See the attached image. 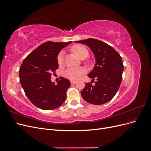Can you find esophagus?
<instances>
[{"label":"esophagus","mask_w":151,"mask_h":151,"mask_svg":"<svg viewBox=\"0 0 151 151\" xmlns=\"http://www.w3.org/2000/svg\"><path fill=\"white\" fill-rule=\"evenodd\" d=\"M70 83H71V84H75L76 83V82L74 81H70Z\"/></svg>","instance_id":"esophagus-1"}]
</instances>
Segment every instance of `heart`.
<instances>
[{"mask_svg": "<svg viewBox=\"0 0 151 151\" xmlns=\"http://www.w3.org/2000/svg\"><path fill=\"white\" fill-rule=\"evenodd\" d=\"M71 50L76 55L77 57H79L81 59H83L87 57L89 55L88 49L81 45H74V46L72 47ZM63 57H64V52L61 51L58 53L57 57V62L59 65H61L62 63ZM86 72V69L83 67L76 68H68V69H67L64 72L63 74L68 79L72 81H77L81 77L85 74Z\"/></svg>", "mask_w": 151, "mask_h": 151, "instance_id": "heart-1", "label": "heart"}]
</instances>
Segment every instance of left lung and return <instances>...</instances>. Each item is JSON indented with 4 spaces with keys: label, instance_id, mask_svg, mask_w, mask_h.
Segmentation results:
<instances>
[{
    "label": "left lung",
    "instance_id": "1",
    "mask_svg": "<svg viewBox=\"0 0 151 151\" xmlns=\"http://www.w3.org/2000/svg\"><path fill=\"white\" fill-rule=\"evenodd\" d=\"M86 45L93 52L96 63L88 76L96 79L95 84L86 83L81 91L84 101L93 104H103L115 96L120 88L123 71L120 54L107 43L96 39L89 38L75 42Z\"/></svg>",
    "mask_w": 151,
    "mask_h": 151
}]
</instances>
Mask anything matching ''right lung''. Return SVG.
I'll list each match as a JSON object with an SVG mask.
<instances>
[{
  "label": "right lung",
  "mask_w": 151,
  "mask_h": 151,
  "mask_svg": "<svg viewBox=\"0 0 151 151\" xmlns=\"http://www.w3.org/2000/svg\"><path fill=\"white\" fill-rule=\"evenodd\" d=\"M71 43L45 42L22 62L19 72L20 84L27 98L40 109H55L65 101L66 91L70 86L69 80L60 77L57 84H55L51 76L58 67V53Z\"/></svg>",
  "instance_id": "right-lung-1"
}]
</instances>
